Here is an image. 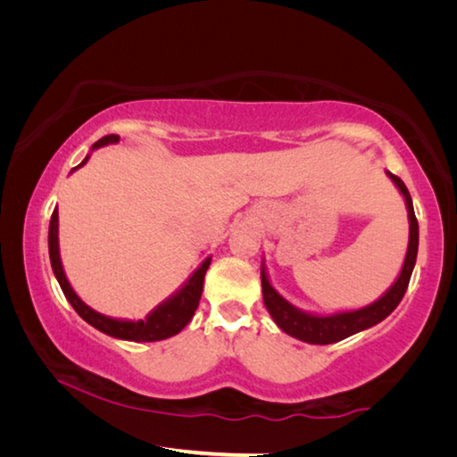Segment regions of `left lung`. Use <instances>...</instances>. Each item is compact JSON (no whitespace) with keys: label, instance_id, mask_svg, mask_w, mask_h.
Listing matches in <instances>:
<instances>
[{"label":"left lung","instance_id":"8db88e82","mask_svg":"<svg viewBox=\"0 0 457 457\" xmlns=\"http://www.w3.org/2000/svg\"><path fill=\"white\" fill-rule=\"evenodd\" d=\"M386 177L393 181V185L399 189L401 195H403L405 207H407V218H409V244L405 252L403 266H401V272L395 278L389 288H386L381 296H378L375 303H370L362 308H354V311H338L330 314H319V312H308L303 308L294 306L288 303L280 292H278L272 282H270L266 262L262 260V294H264V304L268 308L272 320L280 327L286 335L294 338L303 340L308 345H332L338 343V340L349 338L357 335L361 330H367L375 327L381 320H385L393 311H395L401 298L405 296V290L411 280L415 260H417V247H420V226H417L415 212H413V201L405 183L399 179L397 175L391 171H385Z\"/></svg>","mask_w":457,"mask_h":457}]
</instances>
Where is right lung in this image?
<instances>
[{
    "label": "right lung",
    "mask_w": 457,
    "mask_h": 457,
    "mask_svg": "<svg viewBox=\"0 0 457 457\" xmlns=\"http://www.w3.org/2000/svg\"><path fill=\"white\" fill-rule=\"evenodd\" d=\"M112 143H119V135L103 137L100 141L92 145V151ZM88 159H90V153L79 167L72 169V171L80 169ZM48 252H50V264L54 270V276H56V280L60 284L62 292H64L66 300L72 304L74 311L82 316V320H87L90 327L104 332L108 337L120 338V340H133V343H154V340H165L169 337L179 335V332L191 322L193 314L197 311L201 292H204V278H205L207 268L212 264V256L201 262V264L195 268V272H193L187 280H185L179 288L171 294V296L165 298L159 306H154L143 320H127V319H112V316L96 312L95 308H90L87 303H84L79 294L74 292L71 282H68L64 266H62V258H60L58 207L54 210L52 220H50Z\"/></svg>",
    "instance_id": "1"
}]
</instances>
